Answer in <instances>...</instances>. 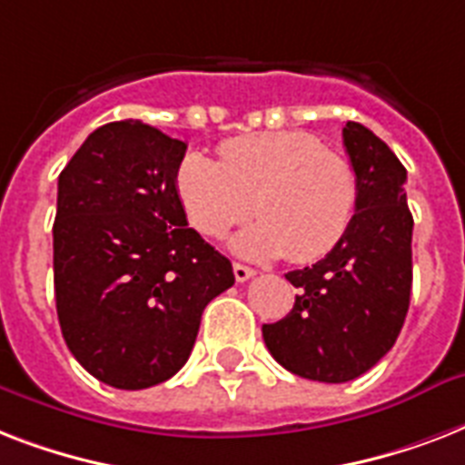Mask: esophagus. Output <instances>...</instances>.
<instances>
[{
  "label": "esophagus",
  "mask_w": 465,
  "mask_h": 465,
  "mask_svg": "<svg viewBox=\"0 0 465 465\" xmlns=\"http://www.w3.org/2000/svg\"><path fill=\"white\" fill-rule=\"evenodd\" d=\"M253 275H255L253 268L241 265V262H233V277H236V282H246V280H251Z\"/></svg>",
  "instance_id": "34e87169"
}]
</instances>
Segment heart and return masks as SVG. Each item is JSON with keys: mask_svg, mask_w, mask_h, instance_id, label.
I'll return each instance as SVG.
<instances>
[{"mask_svg": "<svg viewBox=\"0 0 465 465\" xmlns=\"http://www.w3.org/2000/svg\"><path fill=\"white\" fill-rule=\"evenodd\" d=\"M175 193L193 226L212 239L253 210L261 214L233 236V253L313 262L345 236L357 183L338 152L321 147L309 133L282 130L226 140L219 161L188 152L175 166Z\"/></svg>", "mask_w": 465, "mask_h": 465, "instance_id": "obj_1", "label": "heart"}]
</instances>
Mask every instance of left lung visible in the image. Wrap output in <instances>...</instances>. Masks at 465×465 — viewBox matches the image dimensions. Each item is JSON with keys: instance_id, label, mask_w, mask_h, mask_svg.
<instances>
[{"instance_id": "left-lung-1", "label": "left lung", "mask_w": 465, "mask_h": 465, "mask_svg": "<svg viewBox=\"0 0 465 465\" xmlns=\"http://www.w3.org/2000/svg\"><path fill=\"white\" fill-rule=\"evenodd\" d=\"M357 181L352 222L323 261L287 272L294 309L262 325L270 354L311 381L345 383L374 367L396 342L411 306L412 214L408 171L371 130L342 127Z\"/></svg>"}]
</instances>
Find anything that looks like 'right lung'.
Segmentation results:
<instances>
[{
  "label": "right lung",
  "instance_id": "obj_1",
  "mask_svg": "<svg viewBox=\"0 0 465 465\" xmlns=\"http://www.w3.org/2000/svg\"><path fill=\"white\" fill-rule=\"evenodd\" d=\"M188 144L140 120L86 137L57 181L54 302L91 376L140 391L188 361L200 318L233 284L229 258L190 229L175 193Z\"/></svg>",
  "mask_w": 465,
  "mask_h": 465
}]
</instances>
